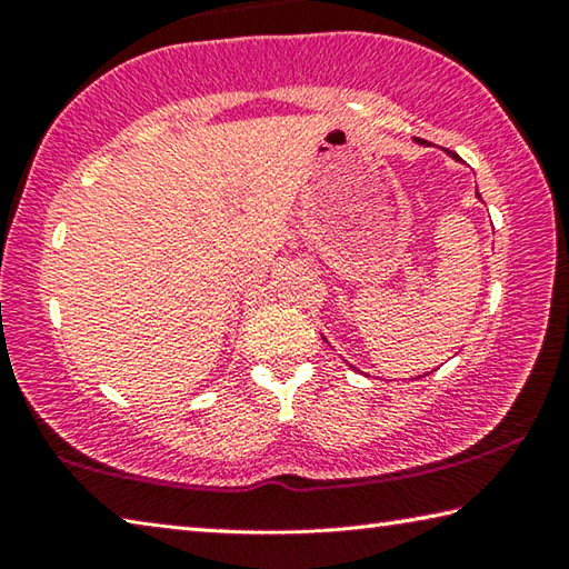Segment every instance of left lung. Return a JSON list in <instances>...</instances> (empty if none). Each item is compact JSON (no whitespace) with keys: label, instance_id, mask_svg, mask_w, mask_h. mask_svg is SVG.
<instances>
[{"label":"left lung","instance_id":"1","mask_svg":"<svg viewBox=\"0 0 569 569\" xmlns=\"http://www.w3.org/2000/svg\"><path fill=\"white\" fill-rule=\"evenodd\" d=\"M417 142H427V140H417ZM451 158H459V156H457V152H451Z\"/></svg>","mask_w":569,"mask_h":569}]
</instances>
